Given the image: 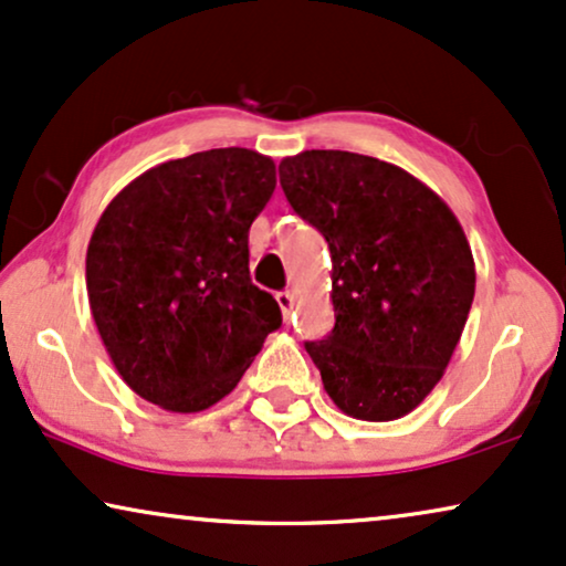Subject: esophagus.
I'll return each instance as SVG.
<instances>
[{
    "label": "esophagus",
    "instance_id": "obj_1",
    "mask_svg": "<svg viewBox=\"0 0 566 566\" xmlns=\"http://www.w3.org/2000/svg\"><path fill=\"white\" fill-rule=\"evenodd\" d=\"M275 301H277V306H281L283 316H289L293 312V293L291 291H277Z\"/></svg>",
    "mask_w": 566,
    "mask_h": 566
}]
</instances>
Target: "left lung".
Returning <instances> with one entry per match:
<instances>
[{
	"label": "left lung",
	"mask_w": 566,
	"mask_h": 566,
	"mask_svg": "<svg viewBox=\"0 0 566 566\" xmlns=\"http://www.w3.org/2000/svg\"><path fill=\"white\" fill-rule=\"evenodd\" d=\"M293 211L329 244L335 329L306 343L324 391L355 420L412 412L443 378L474 301L451 208L405 169L312 149L277 167Z\"/></svg>",
	"instance_id": "8db88e82"
}]
</instances>
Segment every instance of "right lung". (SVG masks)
<instances>
[{
    "mask_svg": "<svg viewBox=\"0 0 566 566\" xmlns=\"http://www.w3.org/2000/svg\"><path fill=\"white\" fill-rule=\"evenodd\" d=\"M273 190V159L229 146L146 169L99 216L90 308L138 397L203 412L281 327L277 301L250 277V227Z\"/></svg>",
    "mask_w": 566,
    "mask_h": 566,
    "instance_id": "obj_1",
    "label": "right lung"
}]
</instances>
